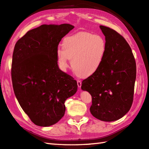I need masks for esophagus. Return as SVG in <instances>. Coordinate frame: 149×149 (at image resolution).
<instances>
[{
  "instance_id": "34e87169",
  "label": "esophagus",
  "mask_w": 149,
  "mask_h": 149,
  "mask_svg": "<svg viewBox=\"0 0 149 149\" xmlns=\"http://www.w3.org/2000/svg\"><path fill=\"white\" fill-rule=\"evenodd\" d=\"M77 84H78V86L79 87H81V80H77Z\"/></svg>"
}]
</instances>
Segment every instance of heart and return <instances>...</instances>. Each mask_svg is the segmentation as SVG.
<instances>
[{"label":"heart","instance_id":"obj_1","mask_svg":"<svg viewBox=\"0 0 149 149\" xmlns=\"http://www.w3.org/2000/svg\"><path fill=\"white\" fill-rule=\"evenodd\" d=\"M107 51V44L102 36L81 31L66 36L62 42V49L56 51L59 68L65 71L69 59L76 73L84 77L93 74L101 67Z\"/></svg>","mask_w":149,"mask_h":149}]
</instances>
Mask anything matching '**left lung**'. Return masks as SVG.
Instances as JSON below:
<instances>
[{
	"label": "left lung",
	"instance_id": "left-lung-1",
	"mask_svg": "<svg viewBox=\"0 0 149 149\" xmlns=\"http://www.w3.org/2000/svg\"><path fill=\"white\" fill-rule=\"evenodd\" d=\"M105 36L107 51L101 67L85 79L81 89L92 96L90 112L104 121L119 120L131 107L134 98L136 64L131 48L123 36L100 26Z\"/></svg>",
	"mask_w": 149,
	"mask_h": 149
}]
</instances>
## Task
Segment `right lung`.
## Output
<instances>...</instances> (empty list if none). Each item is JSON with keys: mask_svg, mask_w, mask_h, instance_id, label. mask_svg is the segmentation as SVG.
Instances as JSON below:
<instances>
[{"mask_svg": "<svg viewBox=\"0 0 149 149\" xmlns=\"http://www.w3.org/2000/svg\"><path fill=\"white\" fill-rule=\"evenodd\" d=\"M74 28L68 24L42 25L29 30L15 44L11 80L20 107L36 125L57 123L65 101L77 91V80L60 70L56 51L62 38Z\"/></svg>", "mask_w": 149, "mask_h": 149, "instance_id": "add662e5", "label": "right lung"}]
</instances>
